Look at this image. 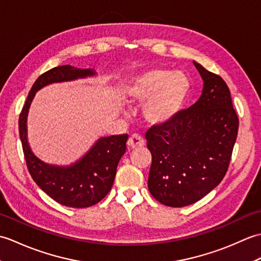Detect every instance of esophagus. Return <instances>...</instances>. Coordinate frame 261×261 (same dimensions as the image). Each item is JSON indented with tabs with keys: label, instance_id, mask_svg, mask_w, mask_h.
<instances>
[{
	"label": "esophagus",
	"instance_id": "34e87169",
	"mask_svg": "<svg viewBox=\"0 0 261 261\" xmlns=\"http://www.w3.org/2000/svg\"><path fill=\"white\" fill-rule=\"evenodd\" d=\"M145 146V140L139 135H132L127 140V147L130 149H137Z\"/></svg>",
	"mask_w": 261,
	"mask_h": 261
}]
</instances>
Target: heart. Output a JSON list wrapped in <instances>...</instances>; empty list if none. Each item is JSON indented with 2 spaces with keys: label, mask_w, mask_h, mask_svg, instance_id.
<instances>
[{
  "label": "heart",
  "mask_w": 261,
  "mask_h": 261,
  "mask_svg": "<svg viewBox=\"0 0 261 261\" xmlns=\"http://www.w3.org/2000/svg\"><path fill=\"white\" fill-rule=\"evenodd\" d=\"M191 84L181 73L165 68L149 69L127 82L123 90L129 103H143V115L150 124L169 123L178 115L190 95Z\"/></svg>",
  "instance_id": "heart-1"
}]
</instances>
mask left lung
<instances>
[{
    "mask_svg": "<svg viewBox=\"0 0 261 261\" xmlns=\"http://www.w3.org/2000/svg\"><path fill=\"white\" fill-rule=\"evenodd\" d=\"M204 87L198 101L169 123L146 134L152 162L148 188L164 205L182 207L203 198L226 174L239 119L222 77L194 62Z\"/></svg>",
    "mask_w": 261,
    "mask_h": 261,
    "instance_id": "8db88e82",
    "label": "left lung"
}]
</instances>
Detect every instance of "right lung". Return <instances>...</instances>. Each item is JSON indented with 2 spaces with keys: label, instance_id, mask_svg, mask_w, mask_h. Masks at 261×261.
<instances>
[{
  "label": "right lung",
  "instance_id": "add662e5",
  "mask_svg": "<svg viewBox=\"0 0 261 261\" xmlns=\"http://www.w3.org/2000/svg\"><path fill=\"white\" fill-rule=\"evenodd\" d=\"M93 75H95L94 69H81L69 65L46 71L32 85L19 116L20 139L32 179L54 201L76 208L92 206L108 195L113 185L116 167L125 152L129 136L101 138L79 162L68 167H59L41 162L31 151L27 138V115L36 92L43 86Z\"/></svg>",
  "mask_w": 261,
  "mask_h": 261
}]
</instances>
